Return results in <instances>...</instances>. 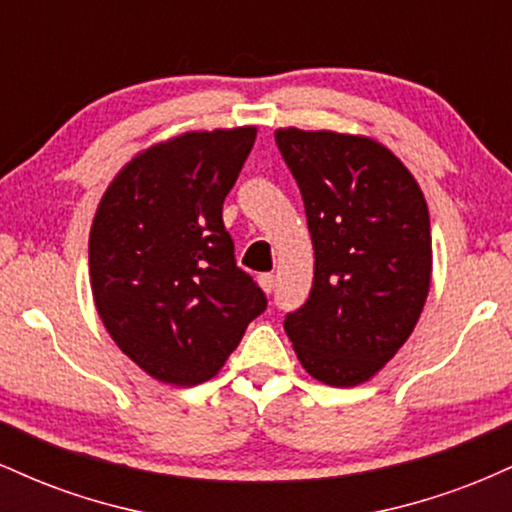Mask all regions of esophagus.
<instances>
[{"label": "esophagus", "instance_id": "1", "mask_svg": "<svg viewBox=\"0 0 512 512\" xmlns=\"http://www.w3.org/2000/svg\"><path fill=\"white\" fill-rule=\"evenodd\" d=\"M257 281H260V286H262V291L264 293H272L274 291V286H276V276L274 274H260L257 276Z\"/></svg>", "mask_w": 512, "mask_h": 512}]
</instances>
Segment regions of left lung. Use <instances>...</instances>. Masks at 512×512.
Segmentation results:
<instances>
[{"mask_svg":"<svg viewBox=\"0 0 512 512\" xmlns=\"http://www.w3.org/2000/svg\"><path fill=\"white\" fill-rule=\"evenodd\" d=\"M276 146L301 187L315 250L308 301L284 320L320 383L373 378L414 332L431 286V219L419 182L358 134L284 127Z\"/></svg>","mask_w":512,"mask_h":512,"instance_id":"1","label":"left lung"}]
</instances>
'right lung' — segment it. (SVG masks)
Instances as JSON below:
<instances>
[{
    "instance_id": "obj_1",
    "label": "right lung",
    "mask_w": 512,
    "mask_h": 512,
    "mask_svg": "<svg viewBox=\"0 0 512 512\" xmlns=\"http://www.w3.org/2000/svg\"><path fill=\"white\" fill-rule=\"evenodd\" d=\"M255 137V127H236L149 146L93 216V303L122 354L161 383L214 378L267 308L221 219Z\"/></svg>"
}]
</instances>
